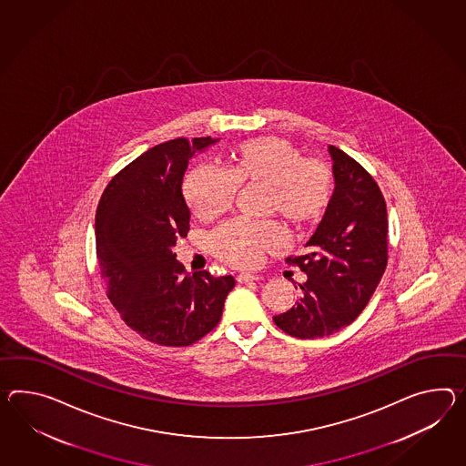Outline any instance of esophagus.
<instances>
[{"label": "esophagus", "instance_id": "1", "mask_svg": "<svg viewBox=\"0 0 466 466\" xmlns=\"http://www.w3.org/2000/svg\"><path fill=\"white\" fill-rule=\"evenodd\" d=\"M238 283H252V281H259V276L249 273H240L238 276Z\"/></svg>", "mask_w": 466, "mask_h": 466}]
</instances>
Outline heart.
Wrapping results in <instances>:
<instances>
[{"mask_svg":"<svg viewBox=\"0 0 466 466\" xmlns=\"http://www.w3.org/2000/svg\"><path fill=\"white\" fill-rule=\"evenodd\" d=\"M232 158L230 170L200 165L185 178V200L200 220L208 222L226 214L238 183L269 185L271 210L293 226L317 222L329 210L335 192L331 171L318 159H305L293 143L281 137H254L238 145ZM284 244L276 224L246 218L217 228L210 238L212 252L234 268H252L266 252H278Z\"/></svg>","mask_w":466,"mask_h":466,"instance_id":"1","label":"heart"}]
</instances>
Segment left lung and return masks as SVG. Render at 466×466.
<instances>
[{"instance_id": "1", "label": "left lung", "mask_w": 466, "mask_h": 466, "mask_svg": "<svg viewBox=\"0 0 466 466\" xmlns=\"http://www.w3.org/2000/svg\"><path fill=\"white\" fill-rule=\"evenodd\" d=\"M335 192L307 254L288 258L307 274L295 307L273 318L291 337H327L350 325L374 295L387 266V207L374 178L329 147Z\"/></svg>"}]
</instances>
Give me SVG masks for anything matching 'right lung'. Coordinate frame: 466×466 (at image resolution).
Instances as JSON below:
<instances>
[{"instance_id":"add662e5","label":"right lung","mask_w":466,"mask_h":466,"mask_svg":"<svg viewBox=\"0 0 466 466\" xmlns=\"http://www.w3.org/2000/svg\"><path fill=\"white\" fill-rule=\"evenodd\" d=\"M218 139L177 137L148 149L106 187L96 212V249L107 298L143 339L187 347L216 329L232 276H193L173 248L190 230L182 183L188 161Z\"/></svg>"}]
</instances>
